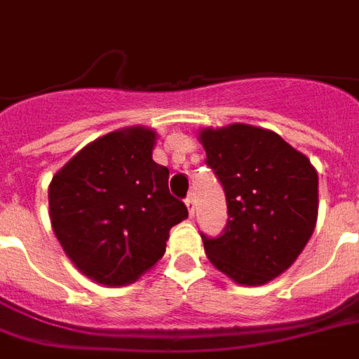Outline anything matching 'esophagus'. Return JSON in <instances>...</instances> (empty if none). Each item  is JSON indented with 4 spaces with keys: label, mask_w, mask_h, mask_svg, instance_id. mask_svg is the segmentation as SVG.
Masks as SVG:
<instances>
[{
    "label": "esophagus",
    "mask_w": 359,
    "mask_h": 359,
    "mask_svg": "<svg viewBox=\"0 0 359 359\" xmlns=\"http://www.w3.org/2000/svg\"><path fill=\"white\" fill-rule=\"evenodd\" d=\"M187 209L190 217H194V213H196V198H194V194H190L187 198Z\"/></svg>",
    "instance_id": "esophagus-1"
}]
</instances>
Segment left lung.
Here are the masks:
<instances>
[{"label":"left lung","mask_w":359,"mask_h":359,"mask_svg":"<svg viewBox=\"0 0 359 359\" xmlns=\"http://www.w3.org/2000/svg\"><path fill=\"white\" fill-rule=\"evenodd\" d=\"M198 139L230 215L222 236H201L207 259L238 285H264L297 261L314 233L318 171L304 154L262 127H203Z\"/></svg>","instance_id":"1"}]
</instances>
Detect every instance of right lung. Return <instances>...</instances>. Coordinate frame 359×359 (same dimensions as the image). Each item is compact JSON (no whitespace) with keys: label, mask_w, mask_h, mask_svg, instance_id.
I'll return each mask as SVG.
<instances>
[{"label":"right lung","mask_w":359,"mask_h":359,"mask_svg":"<svg viewBox=\"0 0 359 359\" xmlns=\"http://www.w3.org/2000/svg\"><path fill=\"white\" fill-rule=\"evenodd\" d=\"M158 133L123 127L83 146L53 175L49 217L66 257L100 285H129L165 253L188 217L169 194V169L152 159Z\"/></svg>","instance_id":"obj_1"}]
</instances>
